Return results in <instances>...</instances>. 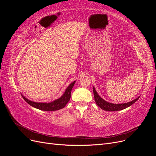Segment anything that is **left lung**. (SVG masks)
<instances>
[{"mask_svg": "<svg viewBox=\"0 0 156 156\" xmlns=\"http://www.w3.org/2000/svg\"><path fill=\"white\" fill-rule=\"evenodd\" d=\"M93 92H94V100H95L97 105L99 107H100L101 109L107 111H117L123 110L124 108L131 106V105H133V103L137 101L140 98V96H139L138 98H136V99L132 100L131 101L124 103H119V104H117V103H109L103 100V98H101L100 96H99V94L96 92L94 87H93Z\"/></svg>", "mask_w": 156, "mask_h": 156, "instance_id": "1", "label": "left lung"}]
</instances>
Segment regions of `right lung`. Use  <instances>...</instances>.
Masks as SVG:
<instances>
[{
    "instance_id": "obj_1",
    "label": "right lung",
    "mask_w": 156,
    "mask_h": 156,
    "mask_svg": "<svg viewBox=\"0 0 156 156\" xmlns=\"http://www.w3.org/2000/svg\"><path fill=\"white\" fill-rule=\"evenodd\" d=\"M75 83V81L69 84V85L66 88V90L62 95V96L58 99H56V100H54L53 101H51L49 103H40L32 101L31 100H29V99L26 98L22 94H21L23 98L25 100V101L30 106L37 108V109L44 111H55L61 109V108H64L68 102L70 100L71 92H72V90L73 88V87L74 86Z\"/></svg>"
}]
</instances>
